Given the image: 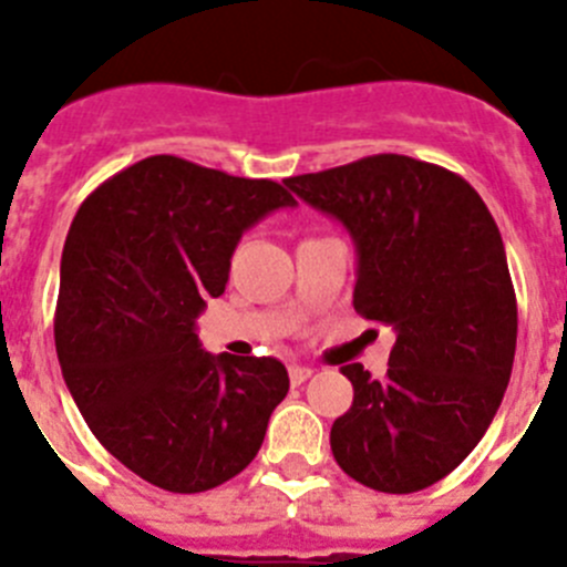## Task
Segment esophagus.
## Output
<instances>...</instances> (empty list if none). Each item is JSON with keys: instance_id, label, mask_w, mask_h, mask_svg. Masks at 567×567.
Returning a JSON list of instances; mask_svg holds the SVG:
<instances>
[{"instance_id": "obj_1", "label": "esophagus", "mask_w": 567, "mask_h": 567, "mask_svg": "<svg viewBox=\"0 0 567 567\" xmlns=\"http://www.w3.org/2000/svg\"><path fill=\"white\" fill-rule=\"evenodd\" d=\"M309 378H312V369H309V365H289V380H292V385H300Z\"/></svg>"}]
</instances>
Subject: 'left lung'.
Returning <instances> with one entry per match:
<instances>
[{
	"label": "left lung",
	"mask_w": 567,
	"mask_h": 567,
	"mask_svg": "<svg viewBox=\"0 0 567 567\" xmlns=\"http://www.w3.org/2000/svg\"><path fill=\"white\" fill-rule=\"evenodd\" d=\"M284 184L352 235L354 309L398 334L383 380L340 369L354 400L334 460L374 491L429 488L483 440L511 380L517 298L497 224L465 178L398 153Z\"/></svg>",
	"instance_id": "8db88e82"
}]
</instances>
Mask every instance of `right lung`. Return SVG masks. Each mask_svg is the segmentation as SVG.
I'll use <instances>...</instances> for the list:
<instances>
[{
	"label": "right lung",
	"mask_w": 567,
	"mask_h": 567,
	"mask_svg": "<svg viewBox=\"0 0 567 567\" xmlns=\"http://www.w3.org/2000/svg\"><path fill=\"white\" fill-rule=\"evenodd\" d=\"M295 198L150 155L84 198L62 252L56 354L99 443L147 483L198 494L258 454L287 365L204 352L195 318L227 289L240 235Z\"/></svg>",
	"instance_id": "right-lung-1"
}]
</instances>
